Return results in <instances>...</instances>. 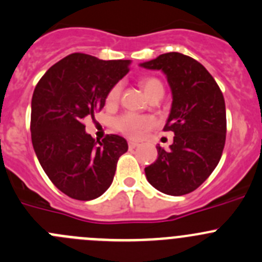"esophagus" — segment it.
Segmentation results:
<instances>
[{"mask_svg": "<svg viewBox=\"0 0 262 262\" xmlns=\"http://www.w3.org/2000/svg\"><path fill=\"white\" fill-rule=\"evenodd\" d=\"M128 146H129V148H130V149H133V148H136V147H138L139 144L137 143V142H132V141H129Z\"/></svg>", "mask_w": 262, "mask_h": 262, "instance_id": "34e87169", "label": "esophagus"}]
</instances>
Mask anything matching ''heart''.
Returning a JSON list of instances; mask_svg holds the SVG:
<instances>
[{
  "instance_id": "obj_1",
  "label": "heart",
  "mask_w": 262,
  "mask_h": 262,
  "mask_svg": "<svg viewBox=\"0 0 262 262\" xmlns=\"http://www.w3.org/2000/svg\"><path fill=\"white\" fill-rule=\"evenodd\" d=\"M142 90L146 93L147 97H151L156 91H164L162 83L155 77H143L139 80ZM121 83H116L111 87L106 95V103L107 105H115L120 98ZM154 125V119L148 115H138V114L126 113L119 116L115 120V128L124 136L129 138H138L144 129Z\"/></svg>"
}]
</instances>
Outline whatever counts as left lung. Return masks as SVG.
<instances>
[{
    "instance_id": "left-lung-1",
    "label": "left lung",
    "mask_w": 262,
    "mask_h": 262,
    "mask_svg": "<svg viewBox=\"0 0 262 262\" xmlns=\"http://www.w3.org/2000/svg\"><path fill=\"white\" fill-rule=\"evenodd\" d=\"M162 70L172 93L165 132L174 133L169 149L157 146V160L144 169L147 180L170 195L193 192L222 159L227 137L225 101L206 68L179 52H167L141 63Z\"/></svg>"
}]
</instances>
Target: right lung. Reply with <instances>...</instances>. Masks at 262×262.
Listing matches in <instances>:
<instances>
[{"label": "right lung", "mask_w": 262, "mask_h": 262, "mask_svg": "<svg viewBox=\"0 0 262 262\" xmlns=\"http://www.w3.org/2000/svg\"><path fill=\"white\" fill-rule=\"evenodd\" d=\"M129 60L72 53L45 73L32 97L30 132L40 166L57 189L79 201L111 185L128 143L118 134L101 142L85 133L84 119L102 110L106 95L129 72Z\"/></svg>", "instance_id": "add662e5"}]
</instances>
